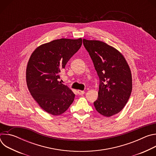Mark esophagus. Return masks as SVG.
Returning <instances> with one entry per match:
<instances>
[{
    "label": "esophagus",
    "mask_w": 156,
    "mask_h": 156,
    "mask_svg": "<svg viewBox=\"0 0 156 156\" xmlns=\"http://www.w3.org/2000/svg\"><path fill=\"white\" fill-rule=\"evenodd\" d=\"M85 92L84 91H81V90H78V94L79 95H83Z\"/></svg>",
    "instance_id": "34e87169"
}]
</instances>
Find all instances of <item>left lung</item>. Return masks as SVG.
<instances>
[{"label": "left lung", "instance_id": "left-lung-1", "mask_svg": "<svg viewBox=\"0 0 156 156\" xmlns=\"http://www.w3.org/2000/svg\"><path fill=\"white\" fill-rule=\"evenodd\" d=\"M99 77L98 98L94 102L98 112L107 117L123 109L132 91V76L129 66L117 49L98 40L83 39Z\"/></svg>", "mask_w": 156, "mask_h": 156}]
</instances>
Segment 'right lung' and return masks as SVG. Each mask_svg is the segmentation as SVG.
<instances>
[{"label":"right lung","mask_w":156,"mask_h":156,"mask_svg":"<svg viewBox=\"0 0 156 156\" xmlns=\"http://www.w3.org/2000/svg\"><path fill=\"white\" fill-rule=\"evenodd\" d=\"M81 45V38L55 39L38 46L30 57L26 71L28 90L49 114H62L74 101L73 91L58 80L60 70Z\"/></svg>","instance_id":"obj_1"}]
</instances>
